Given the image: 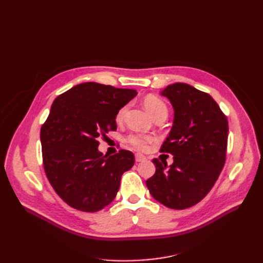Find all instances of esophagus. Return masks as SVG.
I'll return each instance as SVG.
<instances>
[{
    "mask_svg": "<svg viewBox=\"0 0 263 263\" xmlns=\"http://www.w3.org/2000/svg\"><path fill=\"white\" fill-rule=\"evenodd\" d=\"M135 159H136V162H141L146 160V157L141 154H136L135 155Z\"/></svg>",
    "mask_w": 263,
    "mask_h": 263,
    "instance_id": "obj_1",
    "label": "esophagus"
}]
</instances>
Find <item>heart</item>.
Listing matches in <instances>:
<instances>
[{
    "label": "heart",
    "mask_w": 263,
    "mask_h": 263,
    "mask_svg": "<svg viewBox=\"0 0 263 263\" xmlns=\"http://www.w3.org/2000/svg\"><path fill=\"white\" fill-rule=\"evenodd\" d=\"M142 103H144V106L146 107V109L154 117H156L158 115H161V114H164V115L168 114V107H166L165 103L160 98L156 97V95H153V94L146 95L144 100H142ZM126 108H127V106L125 105L118 109V112L116 114L117 121H122L124 115H125ZM155 139H156L155 136H150V135H142V134H132L128 137H127V141H128L134 148H136L141 151L148 150L150 144H153Z\"/></svg>",
    "instance_id": "obj_1"
}]
</instances>
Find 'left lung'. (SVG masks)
Masks as SVG:
<instances>
[{"mask_svg":"<svg viewBox=\"0 0 263 263\" xmlns=\"http://www.w3.org/2000/svg\"><path fill=\"white\" fill-rule=\"evenodd\" d=\"M174 108V121L160 153L173 163L154 159L156 172L146 181L150 194L172 210L191 208L208 195L226 161L228 121L209 93L185 83L161 92Z\"/></svg>","mask_w":263,"mask_h":263,"instance_id":"left-lung-1","label":"left lung"}]
</instances>
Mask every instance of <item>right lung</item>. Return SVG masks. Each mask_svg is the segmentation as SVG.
Returning a JSON list of instances; mask_svg holds the SVG:
<instances>
[{
  "instance_id": "add662e5",
  "label": "right lung",
  "mask_w": 263,
  "mask_h": 263,
  "mask_svg": "<svg viewBox=\"0 0 263 263\" xmlns=\"http://www.w3.org/2000/svg\"><path fill=\"white\" fill-rule=\"evenodd\" d=\"M137 92L85 82L60 94L41 129L43 163L51 186L76 210L94 213L112 202L135 163L132 151L98 150L99 137L117 128L116 114Z\"/></svg>"
}]
</instances>
